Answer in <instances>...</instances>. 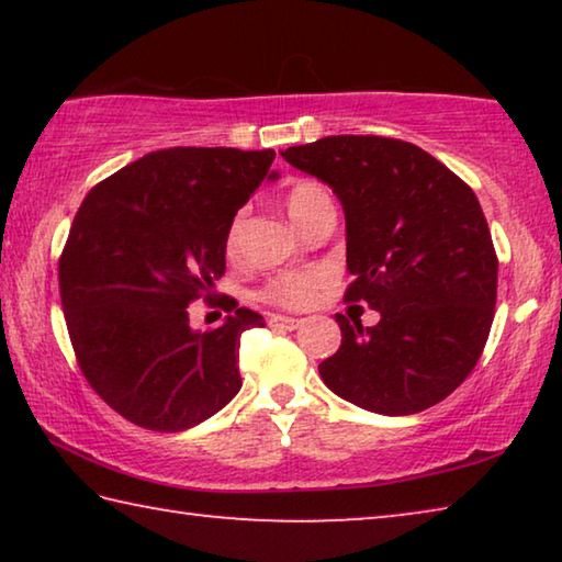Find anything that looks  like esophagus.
<instances>
[{
	"label": "esophagus",
	"instance_id": "1",
	"mask_svg": "<svg viewBox=\"0 0 562 562\" xmlns=\"http://www.w3.org/2000/svg\"><path fill=\"white\" fill-rule=\"evenodd\" d=\"M300 325H302V319H297V317H284V315H272L270 317L272 329H297Z\"/></svg>",
	"mask_w": 562,
	"mask_h": 562
}]
</instances>
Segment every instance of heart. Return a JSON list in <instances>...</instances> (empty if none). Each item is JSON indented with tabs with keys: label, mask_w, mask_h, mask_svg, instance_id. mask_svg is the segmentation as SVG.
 Instances as JSON below:
<instances>
[{
	"label": "heart",
	"mask_w": 562,
	"mask_h": 562,
	"mask_svg": "<svg viewBox=\"0 0 562 562\" xmlns=\"http://www.w3.org/2000/svg\"><path fill=\"white\" fill-rule=\"evenodd\" d=\"M325 201H329L327 190L319 183H315V180H297V183L288 190V195H284L288 213L297 225H302L304 217ZM240 227H243V213H237L231 221V225H227V233H225L227 255H233L237 250V243H240ZM322 284H325V272L319 270L282 272L265 284L260 290V297L272 304H280V307L297 310V307H307V304L317 297Z\"/></svg>",
	"instance_id": "heart-1"
}]
</instances>
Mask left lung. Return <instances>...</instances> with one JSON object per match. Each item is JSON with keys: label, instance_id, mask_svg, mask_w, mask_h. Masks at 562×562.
<instances>
[{"label": "left lung", "instance_id": "8db88e82", "mask_svg": "<svg viewBox=\"0 0 562 562\" xmlns=\"http://www.w3.org/2000/svg\"><path fill=\"white\" fill-rule=\"evenodd\" d=\"M282 158L335 190L347 221L345 300L382 319L349 325L322 382L367 412H424L473 372L493 325L498 258L479 198L441 160L382 136H327Z\"/></svg>", "mask_w": 562, "mask_h": 562}]
</instances>
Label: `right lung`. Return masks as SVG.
Listing matches in <instances>:
<instances>
[{
    "instance_id": "obj_1",
    "label": "right lung",
    "mask_w": 562,
    "mask_h": 562,
    "mask_svg": "<svg viewBox=\"0 0 562 562\" xmlns=\"http://www.w3.org/2000/svg\"><path fill=\"white\" fill-rule=\"evenodd\" d=\"M274 150L164 148L83 198L59 260L61 307L79 367L103 402L150 431H186L240 392L237 349L265 327L237 307L217 329H190L211 300L225 233L270 170Z\"/></svg>"
}]
</instances>
